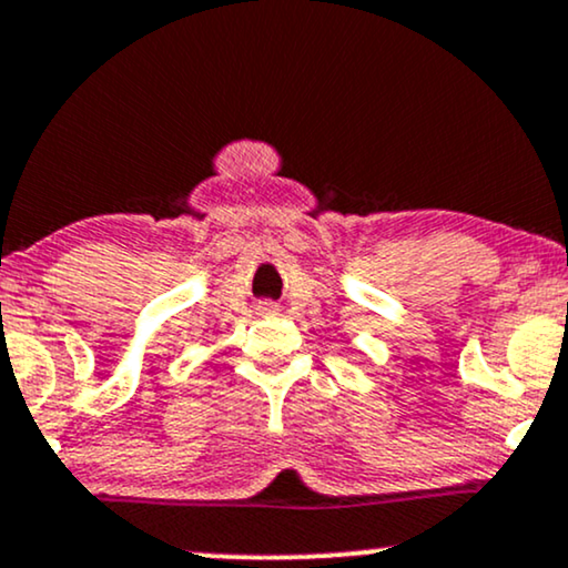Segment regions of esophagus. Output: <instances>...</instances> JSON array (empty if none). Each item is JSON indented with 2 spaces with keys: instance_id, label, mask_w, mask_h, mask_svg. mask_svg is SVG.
<instances>
[{
  "instance_id": "obj_1",
  "label": "esophagus",
  "mask_w": 568,
  "mask_h": 568,
  "mask_svg": "<svg viewBox=\"0 0 568 568\" xmlns=\"http://www.w3.org/2000/svg\"><path fill=\"white\" fill-rule=\"evenodd\" d=\"M257 311H261V313H276V305H271V303H263L261 307H257Z\"/></svg>"
}]
</instances>
